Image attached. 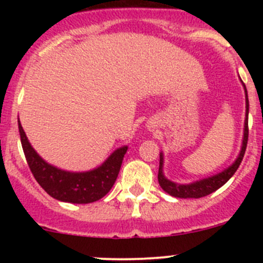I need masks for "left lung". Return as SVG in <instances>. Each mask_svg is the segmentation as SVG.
Masks as SVG:
<instances>
[{
    "label": "left lung",
    "instance_id": "8db88e82",
    "mask_svg": "<svg viewBox=\"0 0 263 263\" xmlns=\"http://www.w3.org/2000/svg\"><path fill=\"white\" fill-rule=\"evenodd\" d=\"M243 84V82H242ZM245 86V92H246V121H245V131H243V141H242V147H240V153L238 155V158L235 159L234 163L229 166V168L224 169L221 173L215 174L213 177H209V178L200 179V181H196L190 184H178V183H174L169 179L165 178L163 173V164H164V158L163 153H160V163H159V173H158V181L160 187L165 191L166 193H169L173 197L178 198H200L205 197V196L210 195V193L215 192L216 190H219L221 185H224L225 183L229 181L233 177V174L237 172V169L239 168L240 163L243 160V156H245L246 148H247V142H248V112H249V102H248V94H247L246 85Z\"/></svg>",
    "mask_w": 263,
    "mask_h": 263
}]
</instances>
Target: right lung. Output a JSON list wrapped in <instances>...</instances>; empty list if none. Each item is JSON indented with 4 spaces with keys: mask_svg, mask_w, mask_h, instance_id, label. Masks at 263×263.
Returning a JSON list of instances; mask_svg holds the SVG:
<instances>
[{
    "mask_svg": "<svg viewBox=\"0 0 263 263\" xmlns=\"http://www.w3.org/2000/svg\"><path fill=\"white\" fill-rule=\"evenodd\" d=\"M21 146L34 178L53 198L63 202L90 203L104 197L115 184L128 146L117 148L100 166L89 172H67L50 165L29 142L18 121Z\"/></svg>",
    "mask_w": 263,
    "mask_h": 263,
    "instance_id": "1",
    "label": "right lung"
}]
</instances>
